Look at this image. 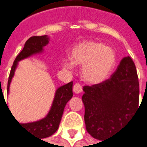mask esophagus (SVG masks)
Segmentation results:
<instances>
[{"mask_svg":"<svg viewBox=\"0 0 147 147\" xmlns=\"http://www.w3.org/2000/svg\"><path fill=\"white\" fill-rule=\"evenodd\" d=\"M73 91L75 94H80L82 91V86L80 85V84L76 83L73 86Z\"/></svg>","mask_w":147,"mask_h":147,"instance_id":"esophagus-1","label":"esophagus"}]
</instances>
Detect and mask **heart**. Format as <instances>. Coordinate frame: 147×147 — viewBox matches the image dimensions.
Masks as SVG:
<instances>
[{
    "label": "heart",
    "instance_id": "heart-1",
    "mask_svg": "<svg viewBox=\"0 0 147 147\" xmlns=\"http://www.w3.org/2000/svg\"><path fill=\"white\" fill-rule=\"evenodd\" d=\"M116 56L114 49L98 41H84L71 51V59H63L64 68L71 70L75 64L83 65L81 76L86 83L97 84L108 77L115 67Z\"/></svg>",
    "mask_w": 147,
    "mask_h": 147
}]
</instances>
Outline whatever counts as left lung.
<instances>
[{
	"instance_id": "left-lung-1",
	"label": "left lung",
	"mask_w": 147,
	"mask_h": 147,
	"mask_svg": "<svg viewBox=\"0 0 147 147\" xmlns=\"http://www.w3.org/2000/svg\"><path fill=\"white\" fill-rule=\"evenodd\" d=\"M83 90L87 132L101 141L116 134L139 106V82L134 61L125 57L111 78L85 85Z\"/></svg>"
}]
</instances>
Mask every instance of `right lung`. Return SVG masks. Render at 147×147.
<instances>
[{"mask_svg": "<svg viewBox=\"0 0 147 147\" xmlns=\"http://www.w3.org/2000/svg\"><path fill=\"white\" fill-rule=\"evenodd\" d=\"M48 43L49 39L46 36H32L26 41L23 50L17 55L10 70V73L8 80L7 92H9V84L13 78L14 71L16 69L18 61L22 60L23 58H28L34 53L41 52L43 50L44 46H45ZM72 84L73 82L71 81L65 85L61 86L57 89L51 109L45 118L32 123L19 124L18 122V124L22 125L25 130L28 131L29 133L34 134L36 136H38L40 138H45L53 135L58 130L66 104L73 96Z\"/></svg>", "mask_w": 147, "mask_h": 147, "instance_id": "right-lung-1", "label": "right lung"}]
</instances>
